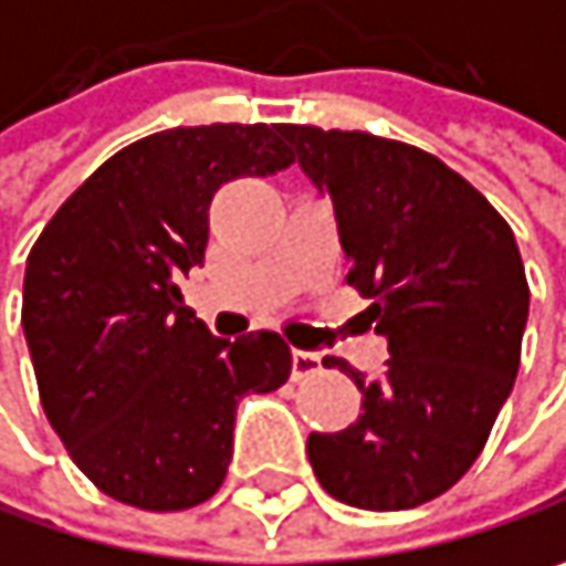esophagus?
Instances as JSON below:
<instances>
[{
  "instance_id": "obj_1",
  "label": "esophagus",
  "mask_w": 566,
  "mask_h": 566,
  "mask_svg": "<svg viewBox=\"0 0 566 566\" xmlns=\"http://www.w3.org/2000/svg\"><path fill=\"white\" fill-rule=\"evenodd\" d=\"M321 370V357L311 350H291V380H307Z\"/></svg>"
}]
</instances>
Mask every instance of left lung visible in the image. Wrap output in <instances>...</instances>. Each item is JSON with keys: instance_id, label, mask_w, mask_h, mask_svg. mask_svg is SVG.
<instances>
[{"instance_id": "obj_1", "label": "left lung", "mask_w": 566, "mask_h": 566, "mask_svg": "<svg viewBox=\"0 0 566 566\" xmlns=\"http://www.w3.org/2000/svg\"><path fill=\"white\" fill-rule=\"evenodd\" d=\"M279 134L334 202L347 284L370 297L367 327L390 350L377 380L324 357L357 384L360 416L307 436L311 469L344 505L416 509L472 469L514 387L531 297L514 232L419 147L297 124Z\"/></svg>"}]
</instances>
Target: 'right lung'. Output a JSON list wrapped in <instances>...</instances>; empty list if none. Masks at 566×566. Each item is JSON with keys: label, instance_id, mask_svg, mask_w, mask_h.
I'll use <instances>...</instances> for the list:
<instances>
[{"label": "right lung", "instance_id": "obj_1", "mask_svg": "<svg viewBox=\"0 0 566 566\" xmlns=\"http://www.w3.org/2000/svg\"><path fill=\"white\" fill-rule=\"evenodd\" d=\"M291 160L269 124L150 134L91 172L32 245L22 327L39 396L104 495L144 511L202 505L232 459L235 402L287 380L275 331L216 337L176 279L206 262L216 189Z\"/></svg>", "mask_w": 566, "mask_h": 566}]
</instances>
